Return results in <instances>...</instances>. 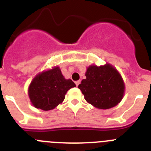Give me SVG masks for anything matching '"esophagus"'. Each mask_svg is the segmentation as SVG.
<instances>
[{"mask_svg": "<svg viewBox=\"0 0 151 151\" xmlns=\"http://www.w3.org/2000/svg\"><path fill=\"white\" fill-rule=\"evenodd\" d=\"M75 83H76V86L78 87V85H79V84H80V81H79V80H78V81H76Z\"/></svg>", "mask_w": 151, "mask_h": 151, "instance_id": "esophagus-1", "label": "esophagus"}]
</instances>
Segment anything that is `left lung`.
<instances>
[{"instance_id": "obj_1", "label": "left lung", "mask_w": 151, "mask_h": 151, "mask_svg": "<svg viewBox=\"0 0 151 151\" xmlns=\"http://www.w3.org/2000/svg\"><path fill=\"white\" fill-rule=\"evenodd\" d=\"M86 78L78 86L85 100L96 109H109L117 106L124 94L125 85L121 74L109 63L87 69Z\"/></svg>"}]
</instances>
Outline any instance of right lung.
Here are the masks:
<instances>
[{"instance_id": "1", "label": "right lung", "mask_w": 151, "mask_h": 151, "mask_svg": "<svg viewBox=\"0 0 151 151\" xmlns=\"http://www.w3.org/2000/svg\"><path fill=\"white\" fill-rule=\"evenodd\" d=\"M76 84L66 79L58 66L36 76L28 88V96L33 106L43 111L54 109L65 99L66 92Z\"/></svg>"}]
</instances>
